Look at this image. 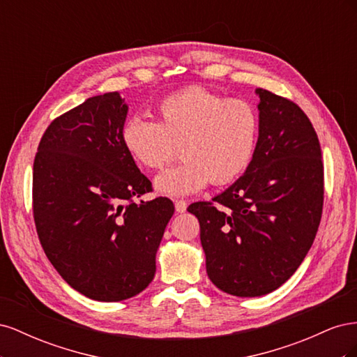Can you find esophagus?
<instances>
[{
  "mask_svg": "<svg viewBox=\"0 0 357 357\" xmlns=\"http://www.w3.org/2000/svg\"><path fill=\"white\" fill-rule=\"evenodd\" d=\"M174 205H176V211H177V213H185L186 208H188V202L183 201V199H177V201L174 202Z\"/></svg>",
  "mask_w": 357,
  "mask_h": 357,
  "instance_id": "obj_1",
  "label": "esophagus"
}]
</instances>
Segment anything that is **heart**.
<instances>
[{
  "label": "heart",
  "mask_w": 357,
  "mask_h": 357,
  "mask_svg": "<svg viewBox=\"0 0 357 357\" xmlns=\"http://www.w3.org/2000/svg\"><path fill=\"white\" fill-rule=\"evenodd\" d=\"M158 121L131 117L121 138L126 152L147 169H160L176 158L183 160L159 174L156 189L171 197L190 195L207 186L228 185L252 164L259 135L255 107L201 86L168 95L156 107Z\"/></svg>",
  "instance_id": "obj_1"
}]
</instances>
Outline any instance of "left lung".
Masks as SVG:
<instances>
[{"instance_id":"left-lung-1","label":"left lung","mask_w":357,"mask_h":357,"mask_svg":"<svg viewBox=\"0 0 357 357\" xmlns=\"http://www.w3.org/2000/svg\"><path fill=\"white\" fill-rule=\"evenodd\" d=\"M259 95L252 164L211 202L188 211L199 220L208 278L226 294H271L294 275L316 238L323 208V162L310 119L290 100Z\"/></svg>"}]
</instances>
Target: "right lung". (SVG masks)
Instances as JSON below:
<instances>
[{
  "mask_svg": "<svg viewBox=\"0 0 357 357\" xmlns=\"http://www.w3.org/2000/svg\"><path fill=\"white\" fill-rule=\"evenodd\" d=\"M128 105L119 92L88 98L56 117L38 144L32 210L40 243L82 295L117 302L143 291L174 204L135 199L152 190L125 150Z\"/></svg>",
  "mask_w": 357,
  "mask_h": 357,
  "instance_id": "obj_1",
  "label": "right lung"
}]
</instances>
